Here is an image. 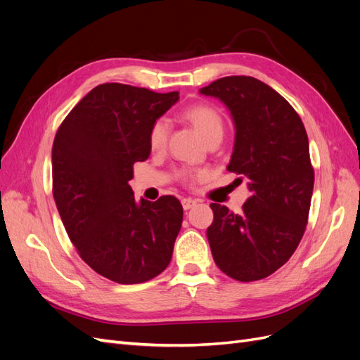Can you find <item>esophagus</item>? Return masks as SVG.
I'll return each mask as SVG.
<instances>
[{"instance_id":"obj_1","label":"esophagus","mask_w":360,"mask_h":360,"mask_svg":"<svg viewBox=\"0 0 360 360\" xmlns=\"http://www.w3.org/2000/svg\"><path fill=\"white\" fill-rule=\"evenodd\" d=\"M195 204H197V201L192 200V198H183V200H181V205H183L184 210L192 209V207H193Z\"/></svg>"}]
</instances>
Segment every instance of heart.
Returning <instances> with one entry per match:
<instances>
[{
    "label": "heart",
    "instance_id": "b5f03b06",
    "mask_svg": "<svg viewBox=\"0 0 360 360\" xmlns=\"http://www.w3.org/2000/svg\"><path fill=\"white\" fill-rule=\"evenodd\" d=\"M184 117L197 127L201 136L207 141L213 135H222L224 120L217 108L210 103H193L184 110ZM171 130V123L167 117H159L148 129V146L151 150H162L165 147Z\"/></svg>",
    "mask_w": 360,
    "mask_h": 360
}]
</instances>
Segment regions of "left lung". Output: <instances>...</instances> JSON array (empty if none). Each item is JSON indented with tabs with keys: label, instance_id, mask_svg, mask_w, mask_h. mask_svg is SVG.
Returning a JSON list of instances; mask_svg holds the SVG:
<instances>
[{
	"label": "left lung",
	"instance_id": "obj_1",
	"mask_svg": "<svg viewBox=\"0 0 360 360\" xmlns=\"http://www.w3.org/2000/svg\"><path fill=\"white\" fill-rule=\"evenodd\" d=\"M200 93L230 110L236 141L226 169L246 177L250 192L240 213L210 204L213 259L236 281L267 278L290 259L308 224L314 168L307 130L284 97L252 76H225Z\"/></svg>",
	"mask_w": 360,
	"mask_h": 360
}]
</instances>
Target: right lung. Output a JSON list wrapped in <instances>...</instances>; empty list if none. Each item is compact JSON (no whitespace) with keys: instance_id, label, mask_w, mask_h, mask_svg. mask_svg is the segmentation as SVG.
I'll return each instance as SVG.
<instances>
[{"instance_id":"add662e5","label":"right lung","mask_w":360,"mask_h":360,"mask_svg":"<svg viewBox=\"0 0 360 360\" xmlns=\"http://www.w3.org/2000/svg\"><path fill=\"white\" fill-rule=\"evenodd\" d=\"M179 101L118 82L97 85L57 130L52 193L70 242L96 274L141 284L169 264L183 222L172 195L136 202L129 180L150 156L148 129Z\"/></svg>"}]
</instances>
